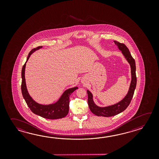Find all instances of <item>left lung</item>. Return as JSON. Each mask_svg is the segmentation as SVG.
Returning a JSON list of instances; mask_svg holds the SVG:
<instances>
[{
    "label": "left lung",
    "instance_id": "left-lung-1",
    "mask_svg": "<svg viewBox=\"0 0 159 159\" xmlns=\"http://www.w3.org/2000/svg\"><path fill=\"white\" fill-rule=\"evenodd\" d=\"M116 45H118L119 49L122 51V53L125 56L126 60L128 61L131 69V82L129 89L128 94L121 101L114 105L106 107H99L95 105L93 100V95L88 90V105L89 108L94 114L97 116H101L105 117H110L114 115H118L119 113L125 110L129 106L130 102L132 100L133 95L134 94L135 88L136 86V65L135 60L133 58L130 53L128 48L126 47L125 44L120 43L118 41H114Z\"/></svg>",
    "mask_w": 159,
    "mask_h": 159
}]
</instances>
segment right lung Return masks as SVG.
<instances>
[{
	"instance_id": "obj_1",
	"label": "right lung",
	"mask_w": 159,
	"mask_h": 159,
	"mask_svg": "<svg viewBox=\"0 0 159 159\" xmlns=\"http://www.w3.org/2000/svg\"><path fill=\"white\" fill-rule=\"evenodd\" d=\"M41 47V46H39L32 49L27 57V61L28 60L30 54H32L34 51H36ZM27 61L23 65L21 70L22 82L21 85V89L23 97L25 99V101L27 103L28 106L30 108L31 111L43 118L49 119H57L62 118L66 116L69 112L70 95L73 91L77 90L78 88L75 87L66 90L63 93L59 101L53 105H42L37 103L36 102L34 101L30 96L26 88L24 73Z\"/></svg>"
}]
</instances>
